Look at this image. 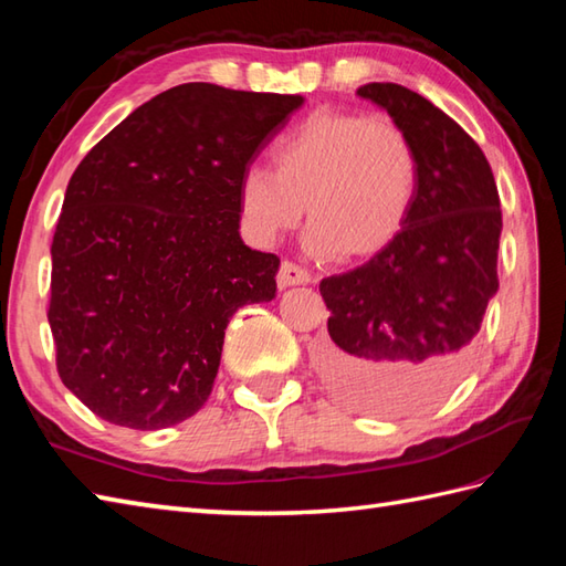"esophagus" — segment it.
<instances>
[{"label":"esophagus","instance_id":"obj_1","mask_svg":"<svg viewBox=\"0 0 566 566\" xmlns=\"http://www.w3.org/2000/svg\"><path fill=\"white\" fill-rule=\"evenodd\" d=\"M308 282H311L308 270L290 260H284L280 272H276V284H280V290H286V286H296V284H308Z\"/></svg>","mask_w":566,"mask_h":566}]
</instances>
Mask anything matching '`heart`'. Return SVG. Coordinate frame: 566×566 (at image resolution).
Instances as JSON below:
<instances>
[{
    "label": "heart",
    "instance_id": "b5f03b06",
    "mask_svg": "<svg viewBox=\"0 0 566 566\" xmlns=\"http://www.w3.org/2000/svg\"><path fill=\"white\" fill-rule=\"evenodd\" d=\"M272 172L250 167L238 185L243 231L272 245L308 213L306 250L365 260L389 248L411 216L418 158L387 118L316 112L274 143Z\"/></svg>",
    "mask_w": 566,
    "mask_h": 566
}]
</instances>
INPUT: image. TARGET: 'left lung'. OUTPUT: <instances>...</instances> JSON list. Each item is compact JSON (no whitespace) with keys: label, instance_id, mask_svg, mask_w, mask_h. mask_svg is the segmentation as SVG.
Listing matches in <instances>:
<instances>
[{"label":"left lung","instance_id":"left-lung-1","mask_svg":"<svg viewBox=\"0 0 566 566\" xmlns=\"http://www.w3.org/2000/svg\"><path fill=\"white\" fill-rule=\"evenodd\" d=\"M357 94L411 138L418 195L389 248L321 282L331 318L318 369L345 403L403 416L440 401L472 365L499 292L501 199L482 148L436 104L394 82Z\"/></svg>","mask_w":566,"mask_h":566}]
</instances>
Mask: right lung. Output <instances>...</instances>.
I'll list each match as a JSON object with an SVG mask.
<instances>
[{
    "label": "right lung",
    "instance_id": "obj_1",
    "mask_svg": "<svg viewBox=\"0 0 566 566\" xmlns=\"http://www.w3.org/2000/svg\"><path fill=\"white\" fill-rule=\"evenodd\" d=\"M302 104L298 94L179 84L72 172L48 323L57 375L92 413L160 430L207 403L228 321L272 302L280 270V258L240 240V177Z\"/></svg>",
    "mask_w": 566,
    "mask_h": 566
}]
</instances>
